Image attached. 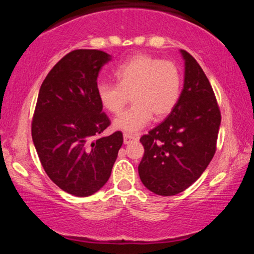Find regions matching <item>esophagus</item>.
Instances as JSON below:
<instances>
[{
    "mask_svg": "<svg viewBox=\"0 0 254 254\" xmlns=\"http://www.w3.org/2000/svg\"><path fill=\"white\" fill-rule=\"evenodd\" d=\"M138 138V135L137 134H130V133H125L124 134V142L125 143H129L131 140H136Z\"/></svg>",
    "mask_w": 254,
    "mask_h": 254,
    "instance_id": "34e87169",
    "label": "esophagus"
}]
</instances>
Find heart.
Returning <instances> with one entry per match:
<instances>
[{
  "instance_id": "obj_1",
  "label": "heart",
  "mask_w": 254,
  "mask_h": 254,
  "mask_svg": "<svg viewBox=\"0 0 254 254\" xmlns=\"http://www.w3.org/2000/svg\"><path fill=\"white\" fill-rule=\"evenodd\" d=\"M114 78L117 84H97V97L107 112L118 114L130 96L133 105L113 123L114 128L128 133L147 126L152 114L156 119L169 116L182 93L183 77L178 65L150 55H134L116 69Z\"/></svg>"
}]
</instances>
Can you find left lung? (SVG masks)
Masks as SVG:
<instances>
[{"instance_id": "1", "label": "left lung", "mask_w": 254, "mask_h": 254, "mask_svg": "<svg viewBox=\"0 0 254 254\" xmlns=\"http://www.w3.org/2000/svg\"><path fill=\"white\" fill-rule=\"evenodd\" d=\"M179 102L170 116L140 138L144 154L141 182L163 196L176 195L196 182L216 151L221 111L202 68L189 52Z\"/></svg>"}]
</instances>
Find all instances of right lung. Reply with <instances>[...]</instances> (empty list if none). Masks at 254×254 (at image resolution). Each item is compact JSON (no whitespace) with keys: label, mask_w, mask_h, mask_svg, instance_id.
<instances>
[{"label":"right lung","mask_w":254,"mask_h":254,"mask_svg":"<svg viewBox=\"0 0 254 254\" xmlns=\"http://www.w3.org/2000/svg\"><path fill=\"white\" fill-rule=\"evenodd\" d=\"M111 55L75 50L48 72L38 95L31 131L45 172L55 185L75 196H89L111 176L123 133H102L111 125L96 86Z\"/></svg>","instance_id":"add662e5"}]
</instances>
